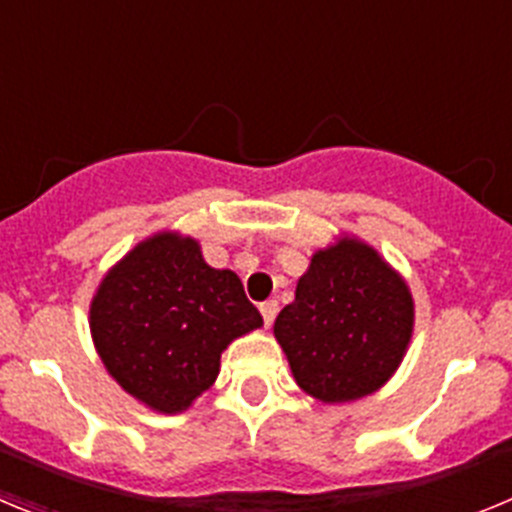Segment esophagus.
Segmentation results:
<instances>
[{
    "mask_svg": "<svg viewBox=\"0 0 512 512\" xmlns=\"http://www.w3.org/2000/svg\"><path fill=\"white\" fill-rule=\"evenodd\" d=\"M259 310H261V315H264V325L269 328V325L274 323V318H277L279 305H277V300H266V302H261Z\"/></svg>",
    "mask_w": 512,
    "mask_h": 512,
    "instance_id": "esophagus-1",
    "label": "esophagus"
}]
</instances>
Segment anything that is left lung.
I'll return each mask as SVG.
<instances>
[{"label": "left lung", "mask_w": 512, "mask_h": 512, "mask_svg": "<svg viewBox=\"0 0 512 512\" xmlns=\"http://www.w3.org/2000/svg\"><path fill=\"white\" fill-rule=\"evenodd\" d=\"M413 323L408 282L369 243L343 235L312 253L274 336L307 395L351 402L397 372Z\"/></svg>", "instance_id": "8db88e82"}]
</instances>
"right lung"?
I'll use <instances>...</instances> for the list:
<instances>
[{
	"label": "right lung",
	"mask_w": 512,
	"mask_h": 512,
	"mask_svg": "<svg viewBox=\"0 0 512 512\" xmlns=\"http://www.w3.org/2000/svg\"><path fill=\"white\" fill-rule=\"evenodd\" d=\"M238 274L212 269L189 235L140 241L89 305L94 348L122 390L156 413H182L220 374V354L261 328Z\"/></svg>",
	"instance_id": "right-lung-1"
}]
</instances>
